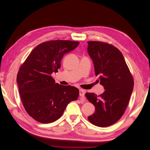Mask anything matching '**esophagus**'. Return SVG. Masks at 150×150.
Returning <instances> with one entry per match:
<instances>
[{"mask_svg":"<svg viewBox=\"0 0 150 150\" xmlns=\"http://www.w3.org/2000/svg\"><path fill=\"white\" fill-rule=\"evenodd\" d=\"M79 95L81 97H84L85 95V91L82 89H80L79 90Z\"/></svg>","mask_w":150,"mask_h":150,"instance_id":"34e87169","label":"esophagus"}]
</instances>
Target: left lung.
<instances>
[{"mask_svg": "<svg viewBox=\"0 0 150 150\" xmlns=\"http://www.w3.org/2000/svg\"><path fill=\"white\" fill-rule=\"evenodd\" d=\"M88 52L92 59L96 76L105 91L97 96L86 93L95 107L88 120L100 127L110 126L123 116L134 88V79L122 53L112 45L101 41H88Z\"/></svg>", "mask_w": 150, "mask_h": 150, "instance_id": "left-lung-1", "label": "left lung"}]
</instances>
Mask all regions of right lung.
I'll return each instance as SVG.
<instances>
[{
	"label": "right lung",
	"instance_id": "1",
	"mask_svg": "<svg viewBox=\"0 0 150 150\" xmlns=\"http://www.w3.org/2000/svg\"><path fill=\"white\" fill-rule=\"evenodd\" d=\"M79 44L69 40L43 42L34 48L20 67L16 78L20 98L28 114L38 122L57 120L68 104L77 100V88L55 83L51 75L61 68L64 55Z\"/></svg>",
	"mask_w": 150,
	"mask_h": 150
}]
</instances>
